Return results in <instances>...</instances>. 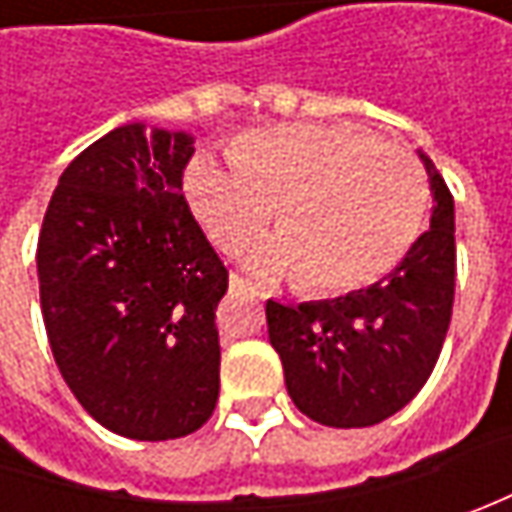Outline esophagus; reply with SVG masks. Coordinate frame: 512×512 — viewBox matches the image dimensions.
I'll use <instances>...</instances> for the list:
<instances>
[{"label":"esophagus","mask_w":512,"mask_h":512,"mask_svg":"<svg viewBox=\"0 0 512 512\" xmlns=\"http://www.w3.org/2000/svg\"><path fill=\"white\" fill-rule=\"evenodd\" d=\"M230 290H233V293H247V296H259V290L250 285L247 279H242L239 273H233V276H230Z\"/></svg>","instance_id":"esophagus-1"}]
</instances>
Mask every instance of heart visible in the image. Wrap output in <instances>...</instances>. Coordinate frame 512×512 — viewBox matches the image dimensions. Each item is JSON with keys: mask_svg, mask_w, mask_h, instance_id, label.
<instances>
[{"mask_svg": "<svg viewBox=\"0 0 512 512\" xmlns=\"http://www.w3.org/2000/svg\"><path fill=\"white\" fill-rule=\"evenodd\" d=\"M185 196L205 233L236 250L267 225L253 253L265 276L302 273L310 290L342 293L387 276L419 239L430 205L424 168L407 150L350 125H273L245 133L230 159L199 153Z\"/></svg>", "mask_w": 512, "mask_h": 512, "instance_id": "1", "label": "heart"}]
</instances>
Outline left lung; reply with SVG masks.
Here are the masks:
<instances>
[{
  "label": "left lung",
  "mask_w": 512,
  "mask_h": 512,
  "mask_svg": "<svg viewBox=\"0 0 512 512\" xmlns=\"http://www.w3.org/2000/svg\"><path fill=\"white\" fill-rule=\"evenodd\" d=\"M433 190L430 230L376 285L339 299L267 302V336L293 404L327 427H370L430 379L453 316L456 213L442 173L419 153Z\"/></svg>",
  "instance_id": "1"
}]
</instances>
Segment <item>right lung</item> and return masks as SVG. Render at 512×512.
Segmentation results:
<instances>
[{"mask_svg":"<svg viewBox=\"0 0 512 512\" xmlns=\"http://www.w3.org/2000/svg\"><path fill=\"white\" fill-rule=\"evenodd\" d=\"M185 130H110L50 196L36 247L50 350L73 396L136 442L199 430L219 399L227 267L182 193Z\"/></svg>","mask_w":512,"mask_h":512,"instance_id":"1","label":"right lung"}]
</instances>
